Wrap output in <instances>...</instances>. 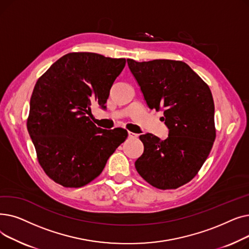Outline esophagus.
Segmentation results:
<instances>
[{
	"label": "esophagus",
	"mask_w": 249,
	"mask_h": 249,
	"mask_svg": "<svg viewBox=\"0 0 249 249\" xmlns=\"http://www.w3.org/2000/svg\"><path fill=\"white\" fill-rule=\"evenodd\" d=\"M138 135L136 134V133H133V132H130V131H128V137L129 138H136Z\"/></svg>",
	"instance_id": "34e87169"
}]
</instances>
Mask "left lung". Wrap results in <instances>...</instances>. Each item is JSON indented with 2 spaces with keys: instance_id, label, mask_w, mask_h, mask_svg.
I'll return each mask as SVG.
<instances>
[{
  "instance_id": "left-lung-1",
  "label": "left lung",
  "mask_w": 249,
  "mask_h": 249,
  "mask_svg": "<svg viewBox=\"0 0 249 249\" xmlns=\"http://www.w3.org/2000/svg\"><path fill=\"white\" fill-rule=\"evenodd\" d=\"M150 109L163 110L168 136H139L144 151L135 161L138 174L155 188L177 189L196 175L216 136L214 101L209 87L182 61L127 59Z\"/></svg>"
}]
</instances>
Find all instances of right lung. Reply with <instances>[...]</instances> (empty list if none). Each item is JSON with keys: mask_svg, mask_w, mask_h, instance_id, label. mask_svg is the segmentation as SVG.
<instances>
[{"mask_svg": "<svg viewBox=\"0 0 249 249\" xmlns=\"http://www.w3.org/2000/svg\"><path fill=\"white\" fill-rule=\"evenodd\" d=\"M125 63V58L73 52L56 60L37 81L27 129L39 163L57 184L71 188L89 184L125 141L126 130L102 129L89 118L93 103L106 108Z\"/></svg>", "mask_w": 249, "mask_h": 249, "instance_id": "add662e5", "label": "right lung"}]
</instances>
